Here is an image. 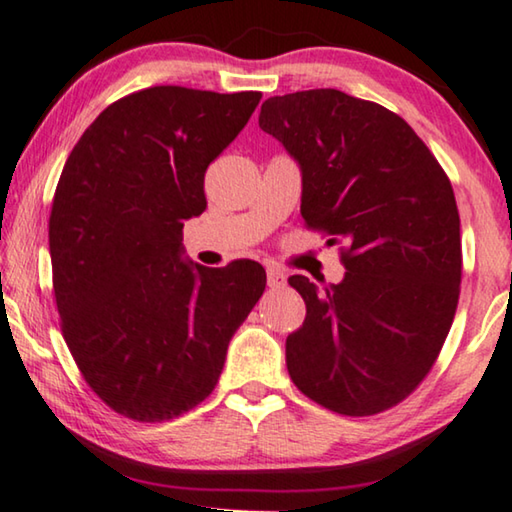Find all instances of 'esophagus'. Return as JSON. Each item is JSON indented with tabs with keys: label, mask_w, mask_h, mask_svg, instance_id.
<instances>
[{
	"label": "esophagus",
	"mask_w": 512,
	"mask_h": 512,
	"mask_svg": "<svg viewBox=\"0 0 512 512\" xmlns=\"http://www.w3.org/2000/svg\"><path fill=\"white\" fill-rule=\"evenodd\" d=\"M285 271L280 269V266H266V282H269V287H282L285 285Z\"/></svg>",
	"instance_id": "34e87169"
}]
</instances>
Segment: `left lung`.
I'll return each mask as SVG.
<instances>
[{
	"label": "left lung",
	"mask_w": 512,
	"mask_h": 512,
	"mask_svg": "<svg viewBox=\"0 0 512 512\" xmlns=\"http://www.w3.org/2000/svg\"><path fill=\"white\" fill-rule=\"evenodd\" d=\"M259 128L301 165L305 227L345 241L338 285L289 278L305 301L289 377L335 414L391 409L432 370L460 299L451 179L402 117L338 89L273 96Z\"/></svg>",
	"instance_id": "8db88e82"
}]
</instances>
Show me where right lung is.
Masks as SVG:
<instances>
[{
  "label": "right lung",
  "mask_w": 512,
  "mask_h": 512,
  "mask_svg": "<svg viewBox=\"0 0 512 512\" xmlns=\"http://www.w3.org/2000/svg\"><path fill=\"white\" fill-rule=\"evenodd\" d=\"M259 91L149 87L108 105L68 156L48 223L61 333L98 398L170 421L216 388L262 264L183 262V220L207 209L204 172L248 124Z\"/></svg>",
  "instance_id": "right-lung-1"
}]
</instances>
